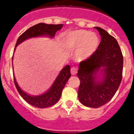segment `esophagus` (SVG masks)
<instances>
[{
    "mask_svg": "<svg viewBox=\"0 0 134 134\" xmlns=\"http://www.w3.org/2000/svg\"><path fill=\"white\" fill-rule=\"evenodd\" d=\"M78 72V69L75 67H72V68L70 69V72L72 75H75V74H77Z\"/></svg>",
    "mask_w": 134,
    "mask_h": 134,
    "instance_id": "obj_1",
    "label": "esophagus"
}]
</instances>
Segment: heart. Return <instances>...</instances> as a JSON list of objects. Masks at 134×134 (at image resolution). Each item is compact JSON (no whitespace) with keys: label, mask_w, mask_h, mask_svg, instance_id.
Segmentation results:
<instances>
[{"label":"heart","mask_w":134,"mask_h":134,"mask_svg":"<svg viewBox=\"0 0 134 134\" xmlns=\"http://www.w3.org/2000/svg\"><path fill=\"white\" fill-rule=\"evenodd\" d=\"M62 45L68 50H74V58L85 61L94 54L99 45V39L95 34L85 30L70 31L64 34Z\"/></svg>","instance_id":"obj_1"}]
</instances>
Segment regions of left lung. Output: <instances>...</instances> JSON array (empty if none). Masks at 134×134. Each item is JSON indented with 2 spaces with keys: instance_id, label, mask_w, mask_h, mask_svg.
I'll list each match as a JSON object with an SVG mask.
<instances>
[{
  "instance_id": "1",
  "label": "left lung",
  "mask_w": 134,
  "mask_h": 134,
  "mask_svg": "<svg viewBox=\"0 0 134 134\" xmlns=\"http://www.w3.org/2000/svg\"><path fill=\"white\" fill-rule=\"evenodd\" d=\"M94 28L99 31L101 41L94 54L79 64L78 97L86 107L98 108L109 102L118 91L124 59L117 40L102 28Z\"/></svg>"
}]
</instances>
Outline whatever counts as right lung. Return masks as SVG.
I'll return each mask as SVG.
<instances>
[{
  "mask_svg": "<svg viewBox=\"0 0 134 134\" xmlns=\"http://www.w3.org/2000/svg\"><path fill=\"white\" fill-rule=\"evenodd\" d=\"M62 27L63 24L48 25L40 23L30 27L21 36H19L16 41L14 52L20 43L29 39L40 37H48L49 38H54L55 33L60 30ZM70 76V67L69 65H66L60 70L58 75L57 76L52 85L49 87V89L39 95H31L21 89L16 81L15 76L14 82L19 93L25 101L32 106L37 108H46L52 106L60 100L62 90L64 88L66 82Z\"/></svg>",
  "mask_w": 134,
  "mask_h": 134,
  "instance_id": "right-lung-1",
  "label": "right lung"
}]
</instances>
